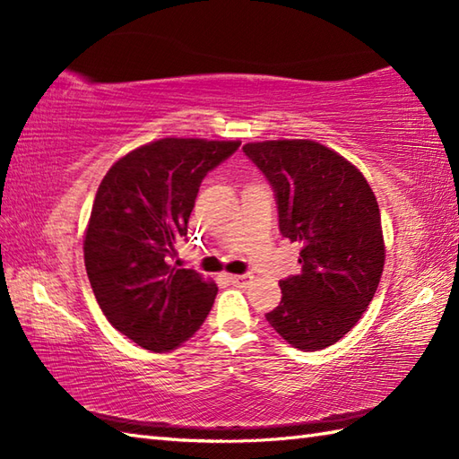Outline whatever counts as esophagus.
<instances>
[{"label": "esophagus", "instance_id": "obj_1", "mask_svg": "<svg viewBox=\"0 0 459 459\" xmlns=\"http://www.w3.org/2000/svg\"><path fill=\"white\" fill-rule=\"evenodd\" d=\"M252 280H255V276H252V274H238V276H230L232 286H237V288H248V286L252 284Z\"/></svg>", "mask_w": 459, "mask_h": 459}]
</instances>
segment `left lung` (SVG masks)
I'll use <instances>...</instances> for the list:
<instances>
[{
  "mask_svg": "<svg viewBox=\"0 0 459 459\" xmlns=\"http://www.w3.org/2000/svg\"><path fill=\"white\" fill-rule=\"evenodd\" d=\"M242 152L274 189L281 237L301 245V272L280 280L281 301L268 324L301 351L333 345L363 316L383 276L375 193L355 165L317 142H256Z\"/></svg>",
  "mask_w": 459,
  "mask_h": 459,
  "instance_id": "obj_1",
  "label": "left lung"
}]
</instances>
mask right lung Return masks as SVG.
I'll use <instances>...</instances> for the list:
<instances>
[{
	"label": "right lung",
	"mask_w": 459,
	"mask_h": 459,
	"mask_svg": "<svg viewBox=\"0 0 459 459\" xmlns=\"http://www.w3.org/2000/svg\"><path fill=\"white\" fill-rule=\"evenodd\" d=\"M240 142L163 138L116 161L96 193L84 266L106 319L140 347L161 353L187 341L212 307L217 286L171 266L211 169Z\"/></svg>",
	"instance_id": "1"
}]
</instances>
